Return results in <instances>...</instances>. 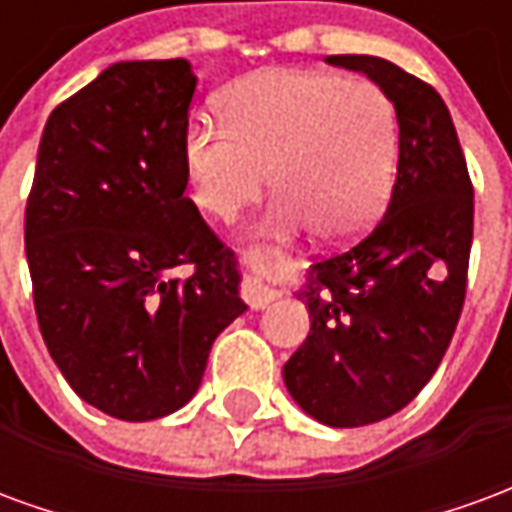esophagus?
Masks as SVG:
<instances>
[{
	"instance_id": "obj_1",
	"label": "esophagus",
	"mask_w": 512,
	"mask_h": 512,
	"mask_svg": "<svg viewBox=\"0 0 512 512\" xmlns=\"http://www.w3.org/2000/svg\"><path fill=\"white\" fill-rule=\"evenodd\" d=\"M244 263L249 268V274H246L244 285H241V296L252 310H263L279 296L277 282H274L277 252L271 246L249 249V252H244Z\"/></svg>"
}]
</instances>
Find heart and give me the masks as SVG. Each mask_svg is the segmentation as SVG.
Returning a JSON list of instances; mask_svg holds the SVG:
<instances>
[{
	"label": "heart",
	"instance_id": "heart-1",
	"mask_svg": "<svg viewBox=\"0 0 512 512\" xmlns=\"http://www.w3.org/2000/svg\"><path fill=\"white\" fill-rule=\"evenodd\" d=\"M222 117L224 128L191 123L180 145L202 213L233 219L271 178L277 197L266 233L310 224L321 241L345 244L384 208L397 169V112L378 84L268 68L224 90Z\"/></svg>",
	"mask_w": 512,
	"mask_h": 512
}]
</instances>
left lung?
<instances>
[{
    "label": "left lung",
    "instance_id": "obj_1",
    "mask_svg": "<svg viewBox=\"0 0 512 512\" xmlns=\"http://www.w3.org/2000/svg\"><path fill=\"white\" fill-rule=\"evenodd\" d=\"M365 73L397 112V178L384 219L351 249L310 266L296 299L310 334L282 370L290 397L329 428L408 406L450 345L472 252L474 189L450 109L395 62L332 54Z\"/></svg>",
    "mask_w": 512,
    "mask_h": 512
}]
</instances>
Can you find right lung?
Wrapping results in <instances>:
<instances>
[{
    "mask_svg": "<svg viewBox=\"0 0 512 512\" xmlns=\"http://www.w3.org/2000/svg\"><path fill=\"white\" fill-rule=\"evenodd\" d=\"M194 87L186 60L109 65L51 112L27 200L43 343L84 403L126 422L186 406L246 312L235 252L183 194Z\"/></svg>",
    "mask_w": 512,
    "mask_h": 512,
    "instance_id": "add662e5",
    "label": "right lung"
}]
</instances>
